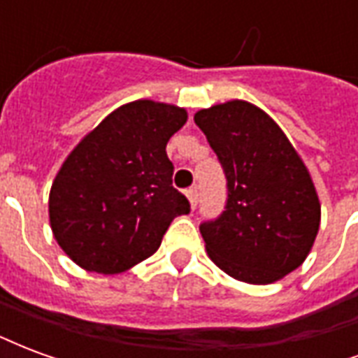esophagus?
Here are the masks:
<instances>
[{
	"instance_id": "esophagus-1",
	"label": "esophagus",
	"mask_w": 358,
	"mask_h": 358,
	"mask_svg": "<svg viewBox=\"0 0 358 358\" xmlns=\"http://www.w3.org/2000/svg\"><path fill=\"white\" fill-rule=\"evenodd\" d=\"M186 195H187V199H189V203H192V209H195V207H197V201H199L197 187H189V189H186Z\"/></svg>"
}]
</instances>
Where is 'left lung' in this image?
<instances>
[{"instance_id": "left-lung-1", "label": "left lung", "mask_w": 358, "mask_h": 358, "mask_svg": "<svg viewBox=\"0 0 358 358\" xmlns=\"http://www.w3.org/2000/svg\"><path fill=\"white\" fill-rule=\"evenodd\" d=\"M226 176V205L199 224L218 268L248 284L276 282L307 259L320 203L305 164L272 118L248 101L199 110Z\"/></svg>"}]
</instances>
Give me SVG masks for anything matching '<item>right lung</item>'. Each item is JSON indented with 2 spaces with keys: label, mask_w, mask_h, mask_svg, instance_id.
<instances>
[{
  "label": "right lung",
  "mask_w": 358,
  "mask_h": 358,
  "mask_svg": "<svg viewBox=\"0 0 358 358\" xmlns=\"http://www.w3.org/2000/svg\"><path fill=\"white\" fill-rule=\"evenodd\" d=\"M186 110L128 103L113 110L69 155L50 194L55 240L82 268L124 272L155 253L189 201L172 186L166 143Z\"/></svg>",
  "instance_id": "obj_1"
}]
</instances>
